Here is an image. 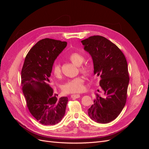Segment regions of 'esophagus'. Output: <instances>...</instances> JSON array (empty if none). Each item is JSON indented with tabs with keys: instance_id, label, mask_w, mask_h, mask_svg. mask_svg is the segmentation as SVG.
Masks as SVG:
<instances>
[{
	"instance_id": "34e87169",
	"label": "esophagus",
	"mask_w": 149,
	"mask_h": 149,
	"mask_svg": "<svg viewBox=\"0 0 149 149\" xmlns=\"http://www.w3.org/2000/svg\"><path fill=\"white\" fill-rule=\"evenodd\" d=\"M80 97L79 94H72L71 96V97L72 98H79Z\"/></svg>"
}]
</instances>
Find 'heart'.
Here are the masks:
<instances>
[{
  "instance_id": "b5f03b06",
  "label": "heart",
  "mask_w": 149,
  "mask_h": 149,
  "mask_svg": "<svg viewBox=\"0 0 149 149\" xmlns=\"http://www.w3.org/2000/svg\"><path fill=\"white\" fill-rule=\"evenodd\" d=\"M70 60L76 65H80L84 60V56L80 53L74 52L71 53L68 56ZM79 71L85 75H88L90 73L89 68L87 65H82L79 67ZM53 73L55 77L60 78L61 76V70L60 65L55 63L53 67ZM84 79L81 76H78L68 81L62 86V91L65 93H77L82 91L83 88Z\"/></svg>"
}]
</instances>
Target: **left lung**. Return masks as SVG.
<instances>
[{
	"label": "left lung",
	"instance_id": "1",
	"mask_svg": "<svg viewBox=\"0 0 149 149\" xmlns=\"http://www.w3.org/2000/svg\"><path fill=\"white\" fill-rule=\"evenodd\" d=\"M84 49L91 56L94 74L100 76L94 104L88 115L97 123L114 120L125 106L129 82L127 63L120 49L109 40L94 35L81 41Z\"/></svg>",
	"mask_w": 149,
	"mask_h": 149
}]
</instances>
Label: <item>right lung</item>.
I'll use <instances>...</instances> for the list:
<instances>
[{
	"mask_svg": "<svg viewBox=\"0 0 149 149\" xmlns=\"http://www.w3.org/2000/svg\"><path fill=\"white\" fill-rule=\"evenodd\" d=\"M66 45L60 40H40L29 52L22 67L21 83L26 105L31 114L43 125L58 124L65 114L68 99L58 98L48 78L54 61Z\"/></svg>",
	"mask_w": 149,
	"mask_h": 149,
	"instance_id": "right-lung-1",
	"label": "right lung"
}]
</instances>
